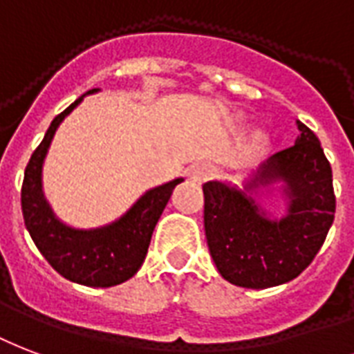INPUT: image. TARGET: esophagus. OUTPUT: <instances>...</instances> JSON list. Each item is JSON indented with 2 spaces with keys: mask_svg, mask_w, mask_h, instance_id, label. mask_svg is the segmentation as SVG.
I'll return each instance as SVG.
<instances>
[{
  "mask_svg": "<svg viewBox=\"0 0 354 354\" xmlns=\"http://www.w3.org/2000/svg\"><path fill=\"white\" fill-rule=\"evenodd\" d=\"M211 175H213V167L209 166V164H196V166L188 171L190 180H194V183H198V185L205 183Z\"/></svg>",
  "mask_w": 354,
  "mask_h": 354,
  "instance_id": "obj_1",
  "label": "esophagus"
}]
</instances>
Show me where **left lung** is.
<instances>
[{"mask_svg": "<svg viewBox=\"0 0 354 354\" xmlns=\"http://www.w3.org/2000/svg\"><path fill=\"white\" fill-rule=\"evenodd\" d=\"M300 136L257 169L245 188L283 183L288 211L270 218L251 194L226 183L203 185V226L216 270L232 285L268 288L292 281L324 243L336 213L332 167L321 141L298 120Z\"/></svg>", "mask_w": 354, "mask_h": 354, "instance_id": "1", "label": "left lung"}]
</instances>
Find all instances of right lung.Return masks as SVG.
<instances>
[{
    "mask_svg": "<svg viewBox=\"0 0 354 354\" xmlns=\"http://www.w3.org/2000/svg\"><path fill=\"white\" fill-rule=\"evenodd\" d=\"M94 92H97V88L90 90L88 94ZM84 95L50 122L45 138L26 166L20 200L26 228L46 262L62 277L73 283L105 288L120 285L138 273L149 251L154 226L169 202L174 188L183 179L169 180L145 192L126 211V215L102 228L77 230L60 223L43 196L41 169L58 126L82 102Z\"/></svg>",
    "mask_w": 354,
    "mask_h": 354,
    "instance_id": "1",
    "label": "right lung"
}]
</instances>
